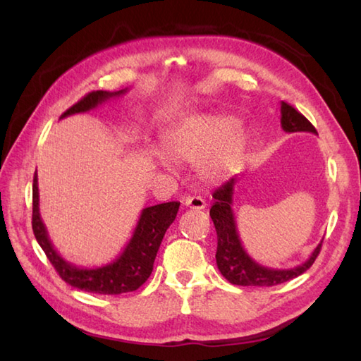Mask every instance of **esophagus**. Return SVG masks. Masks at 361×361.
<instances>
[{
	"instance_id": "obj_1",
	"label": "esophagus",
	"mask_w": 361,
	"mask_h": 361,
	"mask_svg": "<svg viewBox=\"0 0 361 361\" xmlns=\"http://www.w3.org/2000/svg\"><path fill=\"white\" fill-rule=\"evenodd\" d=\"M185 206L190 209H204L206 208V202L202 197H186L185 198Z\"/></svg>"
}]
</instances>
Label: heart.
<instances>
[{
    "mask_svg": "<svg viewBox=\"0 0 361 361\" xmlns=\"http://www.w3.org/2000/svg\"><path fill=\"white\" fill-rule=\"evenodd\" d=\"M250 145L248 133L239 121L226 114H195L180 121L161 137L157 163L195 164L197 176L206 185H219L242 169Z\"/></svg>",
    "mask_w": 361,
    "mask_h": 361,
    "instance_id": "b5f03b06",
    "label": "heart"
}]
</instances>
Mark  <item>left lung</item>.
<instances>
[{
	"instance_id": "8db88e82",
	"label": "left lung",
	"mask_w": 361,
	"mask_h": 361,
	"mask_svg": "<svg viewBox=\"0 0 361 361\" xmlns=\"http://www.w3.org/2000/svg\"><path fill=\"white\" fill-rule=\"evenodd\" d=\"M281 127L287 133H317V128L310 124V121L287 102H281ZM235 181L237 178L234 176V178L228 180L225 185L214 190L212 198L216 200V203L211 206L209 211V216L217 231L216 260L224 278L234 283V286L271 287L298 278L299 274L307 271L318 257L323 240L318 243V247L313 250L312 256L304 264L295 268H288V270L268 268L257 264L255 259L250 257L248 252L242 247L239 233H237L234 212L231 208Z\"/></svg>"
}]
</instances>
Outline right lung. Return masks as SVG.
I'll return each mask as SVG.
<instances>
[{
	"mask_svg": "<svg viewBox=\"0 0 361 361\" xmlns=\"http://www.w3.org/2000/svg\"><path fill=\"white\" fill-rule=\"evenodd\" d=\"M126 91L127 88L114 91V93H110V91H91L87 96H83L78 104H74L71 109H68L60 119L75 113H87L111 97L122 96ZM38 202L40 200H38V178L35 172L32 185V229L38 245L44 251L52 267L56 268L60 278L66 283L75 288L90 291V293L99 295L128 293V291L140 288L149 279L159 245L163 242L167 228L172 225L180 208L178 202H169L142 209L132 239H130L118 259L97 268H80L68 262L52 247L48 231H46V226L40 217Z\"/></svg>",
	"mask_w": 361,
	"mask_h": 361,
	"instance_id": "1",
	"label": "right lung"
}]
</instances>
